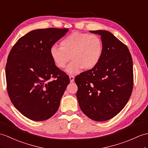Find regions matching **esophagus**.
<instances>
[{
	"mask_svg": "<svg viewBox=\"0 0 148 148\" xmlns=\"http://www.w3.org/2000/svg\"><path fill=\"white\" fill-rule=\"evenodd\" d=\"M69 77H70V82H73L74 81L75 77L73 76V75H70Z\"/></svg>",
	"mask_w": 148,
	"mask_h": 148,
	"instance_id": "34e87169",
	"label": "esophagus"
}]
</instances>
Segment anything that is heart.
Here are the masks:
<instances>
[{
	"label": "heart",
	"mask_w": 148,
	"mask_h": 148,
	"mask_svg": "<svg viewBox=\"0 0 148 148\" xmlns=\"http://www.w3.org/2000/svg\"><path fill=\"white\" fill-rule=\"evenodd\" d=\"M60 46H53L50 56L55 65L61 69L65 68L71 59L73 60L66 69L70 74L77 73L82 68L92 69L103 55V42L96 34L74 32L63 39Z\"/></svg>",
	"instance_id": "b5f03b06"
}]
</instances>
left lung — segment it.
I'll list each match as a JSON object with an SVG mask.
<instances>
[{"instance_id":"left-lung-1","label":"left lung","mask_w":148,"mask_h":148,"mask_svg":"<svg viewBox=\"0 0 148 148\" xmlns=\"http://www.w3.org/2000/svg\"><path fill=\"white\" fill-rule=\"evenodd\" d=\"M101 36V60L91 70L75 78L82 111L95 121L113 118L123 109L131 95L134 76L128 48L107 31H90Z\"/></svg>"}]
</instances>
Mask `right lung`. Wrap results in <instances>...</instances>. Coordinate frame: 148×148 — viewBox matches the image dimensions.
I'll list each match as a JSON object with an SVG mask.
<instances>
[{"instance_id":"add662e5","label":"right lung","mask_w":148,"mask_h":148,"mask_svg":"<svg viewBox=\"0 0 148 148\" xmlns=\"http://www.w3.org/2000/svg\"><path fill=\"white\" fill-rule=\"evenodd\" d=\"M68 28L39 29L18 39L5 66L7 90L23 116L35 121L48 119L58 109L70 78L58 68L50 49Z\"/></svg>"}]
</instances>
